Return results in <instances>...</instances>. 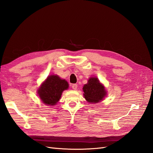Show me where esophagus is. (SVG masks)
Wrapping results in <instances>:
<instances>
[{"mask_svg": "<svg viewBox=\"0 0 153 153\" xmlns=\"http://www.w3.org/2000/svg\"><path fill=\"white\" fill-rule=\"evenodd\" d=\"M77 87H78V85H77V84H72V85H71V87H72V89H73V90H76Z\"/></svg>", "mask_w": 153, "mask_h": 153, "instance_id": "esophagus-1", "label": "esophagus"}]
</instances>
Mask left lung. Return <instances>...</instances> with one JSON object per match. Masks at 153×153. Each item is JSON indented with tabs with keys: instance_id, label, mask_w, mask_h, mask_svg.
<instances>
[{
	"instance_id": "8db88e82",
	"label": "left lung",
	"mask_w": 153,
	"mask_h": 153,
	"mask_svg": "<svg viewBox=\"0 0 153 153\" xmlns=\"http://www.w3.org/2000/svg\"><path fill=\"white\" fill-rule=\"evenodd\" d=\"M85 99L89 103H97L103 100L106 95V91L103 84L97 77H91L87 84L83 87Z\"/></svg>"
}]
</instances>
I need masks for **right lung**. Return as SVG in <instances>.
I'll use <instances>...</instances> for the list:
<instances>
[{
  "mask_svg": "<svg viewBox=\"0 0 153 153\" xmlns=\"http://www.w3.org/2000/svg\"><path fill=\"white\" fill-rule=\"evenodd\" d=\"M69 87L68 82L58 75H50L38 90V94L42 102L54 106L61 98L62 92Z\"/></svg>",
  "mask_w": 153,
  "mask_h": 153,
  "instance_id": "1",
  "label": "right lung"
}]
</instances>
